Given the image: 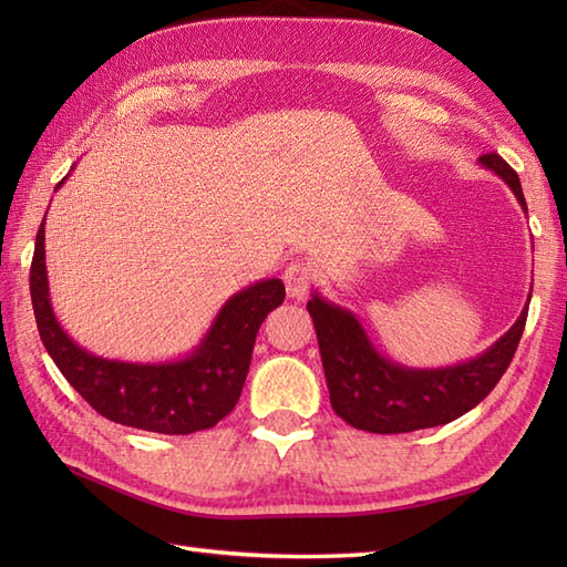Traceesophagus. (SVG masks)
<instances>
[{
  "label": "esophagus",
  "mask_w": 567,
  "mask_h": 567,
  "mask_svg": "<svg viewBox=\"0 0 567 567\" xmlns=\"http://www.w3.org/2000/svg\"><path fill=\"white\" fill-rule=\"evenodd\" d=\"M311 280H315V270H311L309 262L297 260L292 265H287L285 287H287V295L292 299H305L311 287Z\"/></svg>",
  "instance_id": "esophagus-1"
}]
</instances>
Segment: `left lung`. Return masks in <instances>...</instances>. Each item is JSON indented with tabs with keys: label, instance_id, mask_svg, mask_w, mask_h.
<instances>
[{
	"label": "left lung",
	"instance_id": "obj_1",
	"mask_svg": "<svg viewBox=\"0 0 567 567\" xmlns=\"http://www.w3.org/2000/svg\"><path fill=\"white\" fill-rule=\"evenodd\" d=\"M477 163L499 175L526 212L519 175L497 153ZM532 299V295H528ZM315 319L331 406L346 424L370 433H406L443 426L477 406L495 390L522 341L528 309L485 353L449 368H406L372 346L353 311L331 305L319 292L307 302Z\"/></svg>",
	"mask_w": 567,
	"mask_h": 567
}]
</instances>
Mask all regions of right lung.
<instances>
[{
  "label": "right lung",
  "instance_id": "add662e5",
  "mask_svg": "<svg viewBox=\"0 0 567 567\" xmlns=\"http://www.w3.org/2000/svg\"><path fill=\"white\" fill-rule=\"evenodd\" d=\"M43 224L35 234L29 280L33 315L48 355L82 400L116 424L171 436L212 429L231 414L244 390L260 323L285 302L282 280L270 277L252 282L226 299L199 346L185 358L167 363L110 360L80 348L55 319Z\"/></svg>",
  "mask_w": 567,
  "mask_h": 567
}]
</instances>
